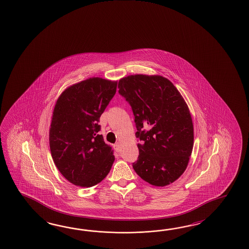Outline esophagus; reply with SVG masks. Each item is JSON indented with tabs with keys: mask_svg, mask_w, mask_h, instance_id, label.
I'll list each match as a JSON object with an SVG mask.
<instances>
[{
	"mask_svg": "<svg viewBox=\"0 0 249 249\" xmlns=\"http://www.w3.org/2000/svg\"><path fill=\"white\" fill-rule=\"evenodd\" d=\"M114 150L116 151L117 153L121 152V150H122V146H121V144H119V143H117V144H114Z\"/></svg>",
	"mask_w": 249,
	"mask_h": 249,
	"instance_id": "esophagus-1",
	"label": "esophagus"
}]
</instances>
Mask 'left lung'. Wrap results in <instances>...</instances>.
Masks as SVG:
<instances>
[{"label":"left lung","instance_id":"obj_1","mask_svg":"<svg viewBox=\"0 0 249 249\" xmlns=\"http://www.w3.org/2000/svg\"><path fill=\"white\" fill-rule=\"evenodd\" d=\"M118 89L132 108L140 140L133 169L155 187L174 182L186 171L194 145L192 118L182 95L159 75L122 77Z\"/></svg>","mask_w":249,"mask_h":249}]
</instances>
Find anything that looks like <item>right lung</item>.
<instances>
[{
    "label": "right lung",
    "mask_w": 249,
    "mask_h": 249,
    "mask_svg": "<svg viewBox=\"0 0 249 249\" xmlns=\"http://www.w3.org/2000/svg\"><path fill=\"white\" fill-rule=\"evenodd\" d=\"M117 81L90 77L65 89L56 102L49 131L53 160L62 176L82 188L101 182L115 160L98 134L99 119L116 93Z\"/></svg>",
    "instance_id": "add662e5"
}]
</instances>
